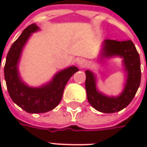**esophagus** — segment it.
Returning a JSON list of instances; mask_svg holds the SVG:
<instances>
[{
  "instance_id": "34e87169",
  "label": "esophagus",
  "mask_w": 147,
  "mask_h": 147,
  "mask_svg": "<svg viewBox=\"0 0 147 147\" xmlns=\"http://www.w3.org/2000/svg\"><path fill=\"white\" fill-rule=\"evenodd\" d=\"M79 64L80 65V67H85V66H86V64H87V61H86V60H80V61H79Z\"/></svg>"
}]
</instances>
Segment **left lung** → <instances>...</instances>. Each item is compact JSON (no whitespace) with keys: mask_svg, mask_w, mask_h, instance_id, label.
<instances>
[{"mask_svg":"<svg viewBox=\"0 0 147 147\" xmlns=\"http://www.w3.org/2000/svg\"><path fill=\"white\" fill-rule=\"evenodd\" d=\"M102 56L103 57L120 56L123 58V64L127 71L126 86L119 97H106L96 89L95 77L92 72L86 71L85 86L87 100L99 112L113 113L127 107L136 95L141 81L140 58L136 46L131 40L119 42L106 39L103 44Z\"/></svg>","mask_w":147,"mask_h":147,"instance_id":"left-lung-1","label":"left lung"}]
</instances>
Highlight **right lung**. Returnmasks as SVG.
I'll list each match as a JSON object with an SVG mask.
<instances>
[{
  "instance_id": "1",
  "label": "right lung",
  "mask_w": 147,
  "mask_h": 147,
  "mask_svg": "<svg viewBox=\"0 0 147 147\" xmlns=\"http://www.w3.org/2000/svg\"><path fill=\"white\" fill-rule=\"evenodd\" d=\"M38 30V27L35 24H30L24 29L11 45L4 68L6 86L11 100L30 113H42L53 109L61 102L67 81L79 71L76 67L72 66L58 72L48 85L39 88L26 86L20 79L17 63L22 49L30 34Z\"/></svg>"
}]
</instances>
